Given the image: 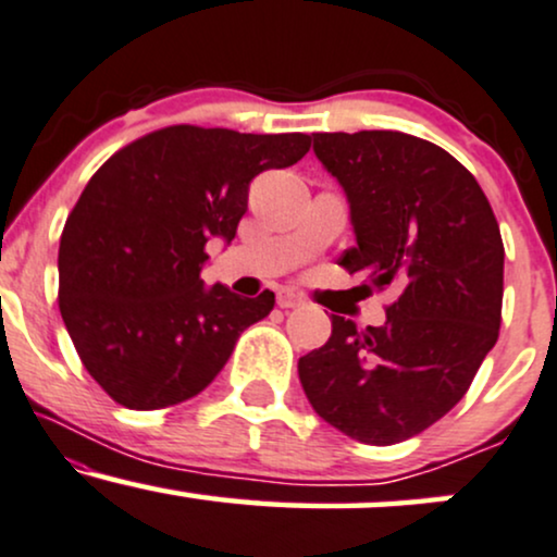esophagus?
Wrapping results in <instances>:
<instances>
[{
  "mask_svg": "<svg viewBox=\"0 0 557 557\" xmlns=\"http://www.w3.org/2000/svg\"><path fill=\"white\" fill-rule=\"evenodd\" d=\"M277 306L280 308H298V306H304V298L296 296L293 290H280L277 293Z\"/></svg>",
  "mask_w": 557,
  "mask_h": 557,
  "instance_id": "esophagus-1",
  "label": "esophagus"
}]
</instances>
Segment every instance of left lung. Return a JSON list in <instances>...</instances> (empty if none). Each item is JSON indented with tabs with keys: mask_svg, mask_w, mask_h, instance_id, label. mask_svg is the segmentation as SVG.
I'll list each match as a JSON object with an SVG mask.
<instances>
[{
	"mask_svg": "<svg viewBox=\"0 0 557 557\" xmlns=\"http://www.w3.org/2000/svg\"><path fill=\"white\" fill-rule=\"evenodd\" d=\"M343 186L355 246L339 264L368 290L394 285L384 326L332 317V337L298 360L319 418L360 444L423 433L470 388L504 304V240L480 184L444 147L405 132L313 134Z\"/></svg>",
	"mask_w": 557,
	"mask_h": 557,
	"instance_id": "obj_1",
	"label": "left lung"
}]
</instances>
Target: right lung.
Here are the masks:
<instances>
[{
  "instance_id": "right-lung-1",
  "label": "right lung",
  "mask_w": 557,
  "mask_h": 557,
  "mask_svg": "<svg viewBox=\"0 0 557 557\" xmlns=\"http://www.w3.org/2000/svg\"><path fill=\"white\" fill-rule=\"evenodd\" d=\"M308 134L169 126L126 145L87 181L59 244V311L113 401L160 410L197 397L274 293L205 285L207 240L236 238L249 184L287 169Z\"/></svg>"
}]
</instances>
